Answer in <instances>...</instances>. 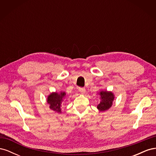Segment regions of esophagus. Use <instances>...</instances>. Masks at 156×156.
Returning <instances> with one entry per match:
<instances>
[{
    "mask_svg": "<svg viewBox=\"0 0 156 156\" xmlns=\"http://www.w3.org/2000/svg\"><path fill=\"white\" fill-rule=\"evenodd\" d=\"M79 90L80 92H81L83 94L86 92V89L84 88H79Z\"/></svg>",
    "mask_w": 156,
    "mask_h": 156,
    "instance_id": "34e87169",
    "label": "esophagus"
}]
</instances>
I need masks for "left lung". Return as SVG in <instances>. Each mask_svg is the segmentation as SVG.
<instances>
[{"mask_svg": "<svg viewBox=\"0 0 156 156\" xmlns=\"http://www.w3.org/2000/svg\"><path fill=\"white\" fill-rule=\"evenodd\" d=\"M98 94L100 96V102L97 106L98 109L100 112H104L110 108L115 100V94L107 90H101Z\"/></svg>", "mask_w": 156, "mask_h": 156, "instance_id": "obj_1", "label": "left lung"}]
</instances>
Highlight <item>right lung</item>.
<instances>
[{"instance_id":"obj_1","label":"right lung","mask_w":156,"mask_h":156,"mask_svg":"<svg viewBox=\"0 0 156 156\" xmlns=\"http://www.w3.org/2000/svg\"><path fill=\"white\" fill-rule=\"evenodd\" d=\"M66 92L60 91V92H51L47 98V102L49 105V108L51 110L58 113H61V105L66 98Z\"/></svg>"}]
</instances>
